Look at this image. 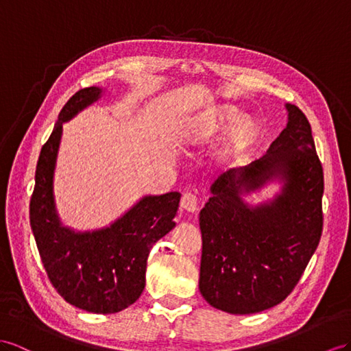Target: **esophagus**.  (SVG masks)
<instances>
[{
	"instance_id": "1",
	"label": "esophagus",
	"mask_w": 351,
	"mask_h": 351,
	"mask_svg": "<svg viewBox=\"0 0 351 351\" xmlns=\"http://www.w3.org/2000/svg\"><path fill=\"white\" fill-rule=\"evenodd\" d=\"M199 203H200V199L199 195H197L195 193H191V191H186L182 194V199H181V208L186 212H195L197 209H199Z\"/></svg>"
}]
</instances>
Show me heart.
<instances>
[{
    "mask_svg": "<svg viewBox=\"0 0 351 351\" xmlns=\"http://www.w3.org/2000/svg\"><path fill=\"white\" fill-rule=\"evenodd\" d=\"M236 117H237V114L234 110L221 106V108H218V110L210 112L209 115H206L199 125H195V128L191 130L190 139L197 142V141H202L204 138L213 136V134H217L219 132H223L232 121L236 120ZM252 133H254V129L250 124H247V123L239 124L234 133H232V143H234L236 147L245 145V143L250 138H252Z\"/></svg>",
    "mask_w": 351,
    "mask_h": 351,
    "instance_id": "obj_1",
    "label": "heart"
}]
</instances>
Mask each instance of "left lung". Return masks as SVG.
I'll return each instance as SVG.
<instances>
[{
  "label": "left lung",
  "mask_w": 351,
  "mask_h": 351,
  "mask_svg": "<svg viewBox=\"0 0 351 351\" xmlns=\"http://www.w3.org/2000/svg\"><path fill=\"white\" fill-rule=\"evenodd\" d=\"M252 165L231 169L213 182L200 210V292L212 307L252 314L289 295L317 249L323 230V167L311 125L298 106ZM285 179L269 204L249 208L239 197L273 177Z\"/></svg>",
  "instance_id": "1"
}]
</instances>
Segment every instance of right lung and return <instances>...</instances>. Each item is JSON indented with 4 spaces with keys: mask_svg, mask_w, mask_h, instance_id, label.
Segmentation results:
<instances>
[{
    "mask_svg": "<svg viewBox=\"0 0 351 351\" xmlns=\"http://www.w3.org/2000/svg\"><path fill=\"white\" fill-rule=\"evenodd\" d=\"M101 93L99 87L78 90L59 112L40 152L29 219L43 265L62 298L88 313L111 314L128 308L141 296L149 250L175 227L181 194L143 197L111 227L93 232H74L60 226L53 199V172L62 124Z\"/></svg>",
    "mask_w": 351,
    "mask_h": 351,
    "instance_id": "obj_1",
    "label": "right lung"
}]
</instances>
